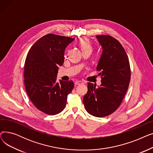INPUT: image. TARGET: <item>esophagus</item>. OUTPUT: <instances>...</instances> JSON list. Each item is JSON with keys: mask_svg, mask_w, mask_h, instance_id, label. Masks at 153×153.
<instances>
[{"mask_svg": "<svg viewBox=\"0 0 153 153\" xmlns=\"http://www.w3.org/2000/svg\"><path fill=\"white\" fill-rule=\"evenodd\" d=\"M80 84H84V82L82 81H76L74 83L75 85H79Z\"/></svg>", "mask_w": 153, "mask_h": 153, "instance_id": "esophagus-1", "label": "esophagus"}]
</instances>
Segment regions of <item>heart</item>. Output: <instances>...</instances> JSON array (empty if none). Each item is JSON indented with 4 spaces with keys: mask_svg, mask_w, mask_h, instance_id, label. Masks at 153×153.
Returning <instances> with one entry per match:
<instances>
[{
    "mask_svg": "<svg viewBox=\"0 0 153 153\" xmlns=\"http://www.w3.org/2000/svg\"><path fill=\"white\" fill-rule=\"evenodd\" d=\"M77 44H78L79 48H81L82 52L86 51V50H91H91H92V43L90 41V39L86 37H83V38H80L77 42Z\"/></svg>",
    "mask_w": 153,
    "mask_h": 153,
    "instance_id": "b5f03b06",
    "label": "heart"
}]
</instances>
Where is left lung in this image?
Returning <instances> with one entry per match:
<instances>
[{
    "instance_id": "left-lung-1",
    "label": "left lung",
    "mask_w": 153,
    "mask_h": 153,
    "mask_svg": "<svg viewBox=\"0 0 153 153\" xmlns=\"http://www.w3.org/2000/svg\"><path fill=\"white\" fill-rule=\"evenodd\" d=\"M103 48L97 70L101 85L88 82L83 103L86 111L96 117L111 114L122 102L129 86L131 69L128 55L118 40L106 35L96 36Z\"/></svg>"
}]
</instances>
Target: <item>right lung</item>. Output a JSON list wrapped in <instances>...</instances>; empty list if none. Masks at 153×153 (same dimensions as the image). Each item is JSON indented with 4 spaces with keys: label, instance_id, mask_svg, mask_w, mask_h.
Returning <instances> with one entry per match:
<instances>
[{
    "label": "right lung",
    "instance_id": "right-lung-1",
    "mask_svg": "<svg viewBox=\"0 0 153 153\" xmlns=\"http://www.w3.org/2000/svg\"><path fill=\"white\" fill-rule=\"evenodd\" d=\"M74 40L50 33L40 38L28 51L24 65V84L31 102L43 113L54 115L66 107L74 88L72 81L56 82L58 67L64 62V50Z\"/></svg>",
    "mask_w": 153,
    "mask_h": 153
}]
</instances>
